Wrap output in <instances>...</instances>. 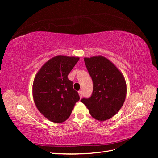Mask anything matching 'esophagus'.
<instances>
[{
  "mask_svg": "<svg viewBox=\"0 0 158 158\" xmlns=\"http://www.w3.org/2000/svg\"><path fill=\"white\" fill-rule=\"evenodd\" d=\"M78 94H79V95H80V98H82V95H83V94H82V91H79V92H78Z\"/></svg>",
  "mask_w": 158,
  "mask_h": 158,
  "instance_id": "obj_1",
  "label": "esophagus"
}]
</instances>
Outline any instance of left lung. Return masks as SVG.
<instances>
[{
    "label": "left lung",
    "mask_w": 158,
    "mask_h": 158,
    "mask_svg": "<svg viewBox=\"0 0 158 158\" xmlns=\"http://www.w3.org/2000/svg\"><path fill=\"white\" fill-rule=\"evenodd\" d=\"M84 63L92 80L93 92L89 98H84L80 101L94 118L107 120L120 110L125 102V78L116 66L103 56L84 58Z\"/></svg>",
    "instance_id": "obj_1"
}]
</instances>
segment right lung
<instances>
[{"instance_id":"add662e5","label":"right lung","mask_w":158,"mask_h":158,"mask_svg":"<svg viewBox=\"0 0 158 158\" xmlns=\"http://www.w3.org/2000/svg\"><path fill=\"white\" fill-rule=\"evenodd\" d=\"M78 57L56 56L42 66L33 84V96L40 112L49 121L59 123L67 119L79 101L73 82L68 78Z\"/></svg>"}]
</instances>
